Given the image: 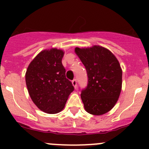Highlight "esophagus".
Instances as JSON below:
<instances>
[{
	"instance_id": "1",
	"label": "esophagus",
	"mask_w": 149,
	"mask_h": 149,
	"mask_svg": "<svg viewBox=\"0 0 149 149\" xmlns=\"http://www.w3.org/2000/svg\"><path fill=\"white\" fill-rule=\"evenodd\" d=\"M72 84H73V86H74L75 88H77V81H76V79H73V80L72 81Z\"/></svg>"
}]
</instances>
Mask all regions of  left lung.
Returning a JSON list of instances; mask_svg holds the SVG:
<instances>
[{"mask_svg":"<svg viewBox=\"0 0 149 149\" xmlns=\"http://www.w3.org/2000/svg\"><path fill=\"white\" fill-rule=\"evenodd\" d=\"M75 52L88 76L87 86L81 94L85 110L104 115L113 108L120 94L123 72L119 61L109 49L99 45L76 47Z\"/></svg>","mask_w":149,"mask_h":149,"instance_id":"1","label":"left lung"}]
</instances>
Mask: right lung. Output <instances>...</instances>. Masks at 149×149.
Returning a JSON list of instances; mask_svg holds the SVG:
<instances>
[{"label": "right lung", "instance_id": "1", "mask_svg": "<svg viewBox=\"0 0 149 149\" xmlns=\"http://www.w3.org/2000/svg\"><path fill=\"white\" fill-rule=\"evenodd\" d=\"M64 52L52 48L40 52L29 65L25 79L30 97L44 112L55 114L65 107L68 96L74 90L65 77L62 64Z\"/></svg>", "mask_w": 149, "mask_h": 149}]
</instances>
